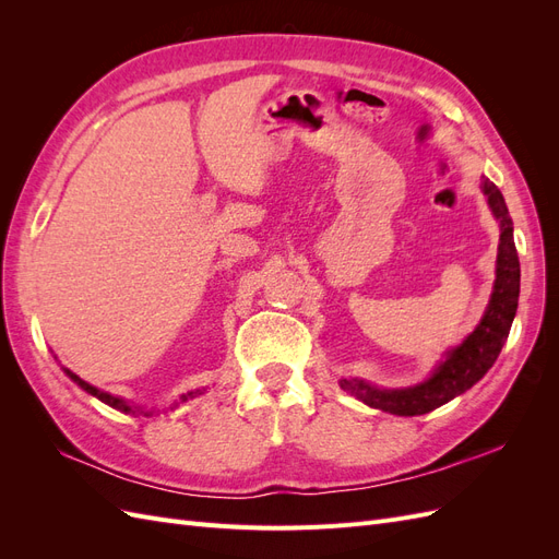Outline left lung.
Returning a JSON list of instances; mask_svg holds the SVG:
<instances>
[{
	"instance_id": "left-lung-1",
	"label": "left lung",
	"mask_w": 559,
	"mask_h": 559,
	"mask_svg": "<svg viewBox=\"0 0 559 559\" xmlns=\"http://www.w3.org/2000/svg\"><path fill=\"white\" fill-rule=\"evenodd\" d=\"M480 191L487 198V205L499 222V249L495 270L497 277L480 324L473 329L460 345L448 349L443 354V359L431 370V376L417 384L384 389L361 378H343L341 386L345 392L370 405V408L401 417L431 413L436 408H441L443 403L452 401L454 396L464 394L466 389L476 384L497 361L518 312L520 261L513 242V222L501 191L489 179H483Z\"/></svg>"
}]
</instances>
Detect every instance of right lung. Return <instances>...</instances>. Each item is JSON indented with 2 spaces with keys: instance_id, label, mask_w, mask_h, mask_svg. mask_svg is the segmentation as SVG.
<instances>
[{
  "instance_id": "1",
  "label": "right lung",
  "mask_w": 559,
  "mask_h": 559,
  "mask_svg": "<svg viewBox=\"0 0 559 559\" xmlns=\"http://www.w3.org/2000/svg\"><path fill=\"white\" fill-rule=\"evenodd\" d=\"M64 370V376L67 378H70L72 382H76L81 389H83V392H86V394H91V396H95V399H99V401H103V403H107V405H111V408H116V411H121V413H126V415H134V413H142V415H156L158 411H154V408H151V411H144V408H140V405H130L128 401H123L121 396H114V394H109V392H103V389H97V386H93V384H88L86 380H81L76 373H72V370L70 368H62ZM202 392H205V389H191V392H186V394H181L179 396V401H175L173 405H170V408H177V405L179 403H186V401H191V399H195L198 394H202Z\"/></svg>"
}]
</instances>
